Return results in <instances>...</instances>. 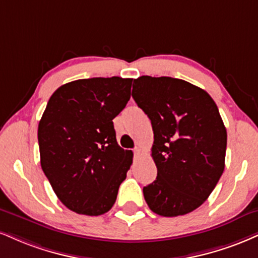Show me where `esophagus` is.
<instances>
[{
	"mask_svg": "<svg viewBox=\"0 0 258 258\" xmlns=\"http://www.w3.org/2000/svg\"><path fill=\"white\" fill-rule=\"evenodd\" d=\"M141 151H142L141 149H139V148H136V149H135V155H136V156H138V155L141 154Z\"/></svg>",
	"mask_w": 258,
	"mask_h": 258,
	"instance_id": "obj_1",
	"label": "esophagus"
}]
</instances>
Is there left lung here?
I'll return each mask as SVG.
<instances>
[{
    "instance_id": "obj_1",
    "label": "left lung",
    "mask_w": 258,
    "mask_h": 258,
    "mask_svg": "<svg viewBox=\"0 0 258 258\" xmlns=\"http://www.w3.org/2000/svg\"><path fill=\"white\" fill-rule=\"evenodd\" d=\"M132 97L154 131L157 178L143 188L145 202L166 218L194 212L225 169L227 132L218 105L203 89L170 77H139Z\"/></svg>"
}]
</instances>
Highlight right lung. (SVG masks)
Listing matches in <instances>:
<instances>
[{"instance_id":"obj_1","label":"right lung","mask_w":258,"mask_h":258,"mask_svg":"<svg viewBox=\"0 0 258 258\" xmlns=\"http://www.w3.org/2000/svg\"><path fill=\"white\" fill-rule=\"evenodd\" d=\"M131 78L67 83L49 99L38 125L40 166L58 200L74 213L109 212L132 164L113 119L131 97Z\"/></svg>"}]
</instances>
